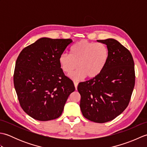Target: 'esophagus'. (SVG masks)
<instances>
[{
	"label": "esophagus",
	"instance_id": "esophagus-1",
	"mask_svg": "<svg viewBox=\"0 0 147 147\" xmlns=\"http://www.w3.org/2000/svg\"><path fill=\"white\" fill-rule=\"evenodd\" d=\"M74 86H75V88H76V90H77V88H78V82H74Z\"/></svg>",
	"mask_w": 147,
	"mask_h": 147
}]
</instances>
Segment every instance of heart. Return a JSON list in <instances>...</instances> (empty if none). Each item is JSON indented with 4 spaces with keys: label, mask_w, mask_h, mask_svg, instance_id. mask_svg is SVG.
<instances>
[{
    "label": "heart",
    "mask_w": 147,
    "mask_h": 147,
    "mask_svg": "<svg viewBox=\"0 0 147 147\" xmlns=\"http://www.w3.org/2000/svg\"><path fill=\"white\" fill-rule=\"evenodd\" d=\"M109 61V50L102 43L81 40L73 45L71 54L64 53L59 59L62 70L67 74L78 67L79 70L70 74L72 79L79 81L87 76L97 77L104 69Z\"/></svg>",
    "instance_id": "1"
}]
</instances>
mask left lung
I'll list each match as a JSON object with an SVG mask.
<instances>
[{"label":"left lung","mask_w":147,"mask_h":147,"mask_svg":"<svg viewBox=\"0 0 147 147\" xmlns=\"http://www.w3.org/2000/svg\"><path fill=\"white\" fill-rule=\"evenodd\" d=\"M109 50V61L97 77L80 83V107L83 116L98 123L113 120L127 107L135 83L130 52L113 38L97 40Z\"/></svg>","instance_id":"left-lung-1"}]
</instances>
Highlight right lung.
Listing matches in <instances>:
<instances>
[{"label":"right lung","instance_id":"obj_1","mask_svg":"<svg viewBox=\"0 0 147 147\" xmlns=\"http://www.w3.org/2000/svg\"><path fill=\"white\" fill-rule=\"evenodd\" d=\"M71 39L41 38L23 49L16 62L14 85L23 110L46 121L62 114L68 96L75 90L64 75L59 59Z\"/></svg>","mask_w":147,"mask_h":147}]
</instances>
